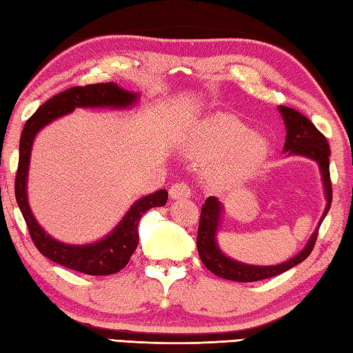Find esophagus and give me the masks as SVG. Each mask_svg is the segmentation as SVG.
Instances as JSON below:
<instances>
[{"label": "esophagus", "mask_w": 353, "mask_h": 353, "mask_svg": "<svg viewBox=\"0 0 353 353\" xmlns=\"http://www.w3.org/2000/svg\"><path fill=\"white\" fill-rule=\"evenodd\" d=\"M169 195L172 200H180V199H189L190 196V188L184 183H175L169 189Z\"/></svg>", "instance_id": "obj_1"}]
</instances>
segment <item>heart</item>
Wrapping results in <instances>:
<instances>
[{
	"instance_id": "heart-1",
	"label": "heart",
	"mask_w": 353,
	"mask_h": 353,
	"mask_svg": "<svg viewBox=\"0 0 353 353\" xmlns=\"http://www.w3.org/2000/svg\"><path fill=\"white\" fill-rule=\"evenodd\" d=\"M178 148L190 159L221 158L209 170L211 181L225 184L242 180L268 152V141L250 132L237 117L219 113L201 119L178 138Z\"/></svg>"
}]
</instances>
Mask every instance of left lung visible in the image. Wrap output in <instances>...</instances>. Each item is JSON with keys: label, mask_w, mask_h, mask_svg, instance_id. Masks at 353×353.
I'll return each mask as SVG.
<instances>
[{"label": "left lung", "mask_w": 353, "mask_h": 353, "mask_svg": "<svg viewBox=\"0 0 353 353\" xmlns=\"http://www.w3.org/2000/svg\"><path fill=\"white\" fill-rule=\"evenodd\" d=\"M279 113L285 123V144H283V153L288 157L296 154V157H304L313 159L318 164L321 172V180H323L324 195H325V209L316 230L308 239L304 248L298 254L293 256L290 261L277 263V265H250L239 261H234L230 256H226L220 250L217 242V234L221 225V217H223V203L219 201L215 196H208L205 205L201 208L200 225H199V236H196V248H199L200 259L205 267L221 279L236 281V282H256L268 277L285 273L290 268L304 262L310 256V252L316 242L318 230L323 223L324 217L329 212L332 203V183H330V169H329V157L330 147L327 142L325 136L313 125L312 121H308L304 114L299 111L288 107H279Z\"/></svg>", "instance_id": "obj_1"}]
</instances>
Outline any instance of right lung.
Returning <instances> with one entry per match:
<instances>
[{
    "instance_id": "right-lung-1",
    "label": "right lung",
    "mask_w": 353,
    "mask_h": 353,
    "mask_svg": "<svg viewBox=\"0 0 353 353\" xmlns=\"http://www.w3.org/2000/svg\"><path fill=\"white\" fill-rule=\"evenodd\" d=\"M138 101L139 92L123 90L114 82L74 86V88L49 99L24 123L15 178V199L37 250L45 257L51 259L52 262L90 276H107L121 271L128 263L130 257L138 246V225L141 217L148 209L165 205L167 190L159 189L157 192L136 200L119 223L113 228V231H110L97 242L85 245L60 242L43 230L29 206L28 175L35 136L41 128H45L55 119H60L61 116L72 113L76 108L125 110L132 108Z\"/></svg>"
}]
</instances>
